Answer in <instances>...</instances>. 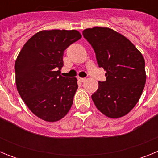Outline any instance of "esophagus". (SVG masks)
I'll return each instance as SVG.
<instances>
[{"mask_svg": "<svg viewBox=\"0 0 158 158\" xmlns=\"http://www.w3.org/2000/svg\"><path fill=\"white\" fill-rule=\"evenodd\" d=\"M77 79L79 81H80L81 82H84V81H86V78H84V77H77Z\"/></svg>", "mask_w": 158, "mask_h": 158, "instance_id": "esophagus-1", "label": "esophagus"}]
</instances>
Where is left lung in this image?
Listing matches in <instances>:
<instances>
[{"label": "left lung", "instance_id": "8db88e82", "mask_svg": "<svg viewBox=\"0 0 158 158\" xmlns=\"http://www.w3.org/2000/svg\"><path fill=\"white\" fill-rule=\"evenodd\" d=\"M82 33L94 50L99 67L106 71V81H99L92 95L95 105L109 118L126 115L144 89V58L128 39L111 28L95 27Z\"/></svg>", "mask_w": 158, "mask_h": 158}]
</instances>
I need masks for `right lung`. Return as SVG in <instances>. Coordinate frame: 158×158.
<instances>
[{
    "instance_id": "right-lung-1",
    "label": "right lung",
    "mask_w": 158,
    "mask_h": 158,
    "mask_svg": "<svg viewBox=\"0 0 158 158\" xmlns=\"http://www.w3.org/2000/svg\"><path fill=\"white\" fill-rule=\"evenodd\" d=\"M81 38L76 30L41 31L23 45L16 63V84L33 114L56 122L69 112L77 89L76 77L60 75L67 47Z\"/></svg>"
}]
</instances>
